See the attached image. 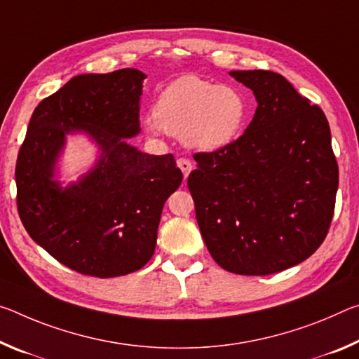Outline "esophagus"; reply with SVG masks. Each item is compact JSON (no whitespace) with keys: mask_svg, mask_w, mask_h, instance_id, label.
Returning a JSON list of instances; mask_svg holds the SVG:
<instances>
[{"mask_svg":"<svg viewBox=\"0 0 359 359\" xmlns=\"http://www.w3.org/2000/svg\"><path fill=\"white\" fill-rule=\"evenodd\" d=\"M176 163H178L180 170H181V172H183L184 178H187V175H189L191 170H192V162L189 161V158H186V157H180L178 161H176Z\"/></svg>","mask_w":359,"mask_h":359,"instance_id":"esophagus-1","label":"esophagus"}]
</instances>
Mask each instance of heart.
Instances as JSON below:
<instances>
[{"label": "heart", "instance_id": "obj_1", "mask_svg": "<svg viewBox=\"0 0 359 359\" xmlns=\"http://www.w3.org/2000/svg\"><path fill=\"white\" fill-rule=\"evenodd\" d=\"M152 116L149 130L180 137L194 149L218 151L242 135L250 104L238 87L183 76L158 93Z\"/></svg>", "mask_w": 359, "mask_h": 359}]
</instances>
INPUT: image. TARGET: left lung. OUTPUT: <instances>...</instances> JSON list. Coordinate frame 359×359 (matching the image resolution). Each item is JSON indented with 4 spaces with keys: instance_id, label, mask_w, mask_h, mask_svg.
<instances>
[{
    "instance_id": "8db88e82",
    "label": "left lung",
    "mask_w": 359,
    "mask_h": 359,
    "mask_svg": "<svg viewBox=\"0 0 359 359\" xmlns=\"http://www.w3.org/2000/svg\"><path fill=\"white\" fill-rule=\"evenodd\" d=\"M231 76L255 93V117L231 146L194 154L187 187L218 266L277 273L312 256L329 232L339 186L331 130L318 104L281 74Z\"/></svg>"
}]
</instances>
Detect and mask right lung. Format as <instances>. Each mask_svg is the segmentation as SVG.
<instances>
[{
    "label": "right lung",
    "mask_w": 359,
    "mask_h": 359,
    "mask_svg": "<svg viewBox=\"0 0 359 359\" xmlns=\"http://www.w3.org/2000/svg\"><path fill=\"white\" fill-rule=\"evenodd\" d=\"M144 73L81 74L44 98L28 124L15 165L17 211L30 237L68 269L98 278L132 273L156 250L163 203L183 173L172 154L126 143L140 130ZM84 130L102 148L96 168L62 190L51 181L64 135Z\"/></svg>",
    "instance_id": "obj_1"
}]
</instances>
